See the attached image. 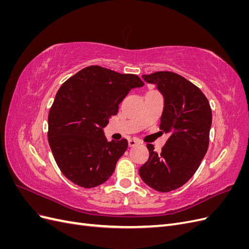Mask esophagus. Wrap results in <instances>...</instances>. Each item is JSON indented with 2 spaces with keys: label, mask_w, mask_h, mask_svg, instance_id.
Here are the masks:
<instances>
[{
  "label": "esophagus",
  "mask_w": 249,
  "mask_h": 249,
  "mask_svg": "<svg viewBox=\"0 0 249 249\" xmlns=\"http://www.w3.org/2000/svg\"><path fill=\"white\" fill-rule=\"evenodd\" d=\"M140 141L138 140V139H135V138H131V139H129V146H136V145H138V144H140Z\"/></svg>",
  "instance_id": "34e87169"
}]
</instances>
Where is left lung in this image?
Here are the masks:
<instances>
[{
	"mask_svg": "<svg viewBox=\"0 0 249 249\" xmlns=\"http://www.w3.org/2000/svg\"><path fill=\"white\" fill-rule=\"evenodd\" d=\"M163 95L160 129L169 133L161 153L147 144L149 158L139 168L147 186L159 192L182 187L199 167L209 146L212 110L201 90L184 77L171 71L143 74Z\"/></svg>",
	"mask_w": 249,
	"mask_h": 249,
	"instance_id": "left-lung-1",
	"label": "left lung"
}]
</instances>
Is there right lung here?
Masks as SVG:
<instances>
[{
    "label": "right lung",
    "mask_w": 249,
    "mask_h": 249,
    "mask_svg": "<svg viewBox=\"0 0 249 249\" xmlns=\"http://www.w3.org/2000/svg\"><path fill=\"white\" fill-rule=\"evenodd\" d=\"M144 85L132 73L88 66L65 81L49 113V144L63 175L83 188L112 176L127 140L107 141L104 127L133 88Z\"/></svg>",
    "instance_id": "1"
}]
</instances>
